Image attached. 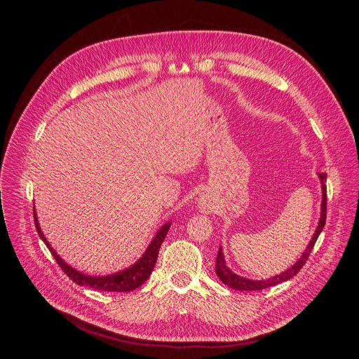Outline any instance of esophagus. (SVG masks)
I'll return each instance as SVG.
<instances>
[{"mask_svg":"<svg viewBox=\"0 0 359 359\" xmlns=\"http://www.w3.org/2000/svg\"><path fill=\"white\" fill-rule=\"evenodd\" d=\"M198 209L201 213L204 215H212L213 209H215V203L210 200V197L208 196H201L198 198Z\"/></svg>","mask_w":359,"mask_h":359,"instance_id":"obj_1","label":"esophagus"}]
</instances>
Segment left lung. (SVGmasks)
<instances>
[{
	"mask_svg": "<svg viewBox=\"0 0 359 359\" xmlns=\"http://www.w3.org/2000/svg\"><path fill=\"white\" fill-rule=\"evenodd\" d=\"M320 182H321V190H323V200H321V215H320V220H318V226L309 243V245L305 247L304 252L301 254V257L285 271L273 276L271 278H266V280H250L245 277H240L237 276L234 271H231L227 266H226V260H224V254H223V248L220 245L217 257H216V274L217 277L223 281V284L229 285L233 290H238V291H259V290H264L277 284H281L290 278H292L305 264V262L309 260V255L318 238V236L321 234L324 226H325V220H327V175L325 173H318Z\"/></svg>",
	"mask_w": 359,
	"mask_h": 359,
	"instance_id": "obj_1",
	"label": "left lung"
}]
</instances>
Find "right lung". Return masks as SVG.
Returning <instances> with one entry per match:
<instances>
[{"label": "right lung", "mask_w": 359, "mask_h": 359, "mask_svg": "<svg viewBox=\"0 0 359 359\" xmlns=\"http://www.w3.org/2000/svg\"><path fill=\"white\" fill-rule=\"evenodd\" d=\"M34 222H35V227L38 231V236L41 237V240L46 244L48 250L50 251V254L54 255V259L57 260L58 266L65 271V274L75 281L78 285H85L89 288H95V290H100V291H111V292H128V291H133L137 287H140L151 274L153 269H155L158 255H159V248L170 229V222L165 223L158 233L153 237V240L150 241V244L147 245L146 251L142 254V257L132 264L130 267L114 273V274H108V276H88L85 273L78 271L76 269H74L72 266H69L68 263H65V260L61 259V255L54 250V247L48 243V240L45 238L41 227H39V222L36 217V212L34 208Z\"/></svg>", "instance_id": "right-lung-1"}]
</instances>
